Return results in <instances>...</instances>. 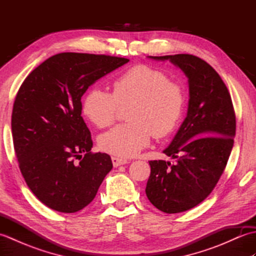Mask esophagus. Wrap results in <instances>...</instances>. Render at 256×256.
<instances>
[{"instance_id":"obj_1","label":"esophagus","mask_w":256,"mask_h":256,"mask_svg":"<svg viewBox=\"0 0 256 256\" xmlns=\"http://www.w3.org/2000/svg\"><path fill=\"white\" fill-rule=\"evenodd\" d=\"M112 164L114 167H118L120 165H124V164H128V160H124V158H120V157H116L113 156L112 157Z\"/></svg>"}]
</instances>
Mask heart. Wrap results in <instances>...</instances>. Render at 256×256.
Returning a JSON list of instances; mask_svg holds the SVG:
<instances>
[{
    "instance_id": "heart-1",
    "label": "heart",
    "mask_w": 256,
    "mask_h": 256,
    "mask_svg": "<svg viewBox=\"0 0 256 256\" xmlns=\"http://www.w3.org/2000/svg\"><path fill=\"white\" fill-rule=\"evenodd\" d=\"M113 91L90 89L82 112L96 128L110 126L120 108L128 106V123L118 125L99 138L100 148L112 155L131 157L146 148L152 136L164 138L180 121L184 92L170 76L148 64H136L113 81Z\"/></svg>"
}]
</instances>
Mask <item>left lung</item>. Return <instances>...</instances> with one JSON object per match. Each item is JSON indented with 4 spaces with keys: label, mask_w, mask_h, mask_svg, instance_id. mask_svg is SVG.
<instances>
[{
    "label": "left lung",
    "mask_w": 256,
    "mask_h": 256,
    "mask_svg": "<svg viewBox=\"0 0 256 256\" xmlns=\"http://www.w3.org/2000/svg\"><path fill=\"white\" fill-rule=\"evenodd\" d=\"M152 58L170 59L189 82L187 118L164 150L177 158V164L150 160V175L145 189L157 209L179 214L202 202L218 184L234 143L236 112L224 80L201 58L189 54Z\"/></svg>",
    "instance_id": "obj_1"
}]
</instances>
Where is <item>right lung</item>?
Wrapping results in <instances>:
<instances>
[{"label":"right lung","mask_w":256,"mask_h":256,"mask_svg":"<svg viewBox=\"0 0 256 256\" xmlns=\"http://www.w3.org/2000/svg\"><path fill=\"white\" fill-rule=\"evenodd\" d=\"M128 62L108 55L57 54L20 86L12 112L15 154L27 186L48 208L64 214L84 209L112 170L110 156L91 152L81 96Z\"/></svg>","instance_id":"1"}]
</instances>
